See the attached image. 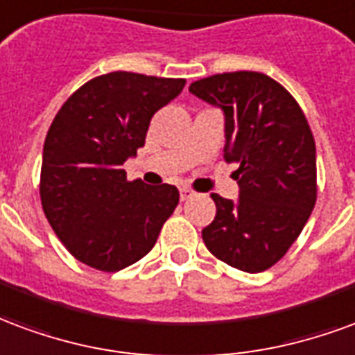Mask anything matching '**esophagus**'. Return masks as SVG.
<instances>
[{
  "label": "esophagus",
  "instance_id": "1",
  "mask_svg": "<svg viewBox=\"0 0 355 355\" xmlns=\"http://www.w3.org/2000/svg\"><path fill=\"white\" fill-rule=\"evenodd\" d=\"M180 196H181V200H189V198H193V196H195V191L183 187V189H180Z\"/></svg>",
  "mask_w": 355,
  "mask_h": 355
}]
</instances>
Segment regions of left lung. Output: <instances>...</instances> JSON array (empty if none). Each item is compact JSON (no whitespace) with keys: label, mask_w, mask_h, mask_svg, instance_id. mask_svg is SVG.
Returning <instances> with one entry per match:
<instances>
[{"label":"left lung","mask_w":355,"mask_h":355,"mask_svg":"<svg viewBox=\"0 0 355 355\" xmlns=\"http://www.w3.org/2000/svg\"><path fill=\"white\" fill-rule=\"evenodd\" d=\"M189 90L225 113V159L238 162V202L211 195L216 217L202 231L209 252L244 272L276 265L314 209L315 144L301 105L259 71H229Z\"/></svg>","instance_id":"left-lung-1"}]
</instances>
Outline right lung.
<instances>
[{
  "label": "right lung",
  "mask_w": 355,
  "mask_h": 355,
  "mask_svg": "<svg viewBox=\"0 0 355 355\" xmlns=\"http://www.w3.org/2000/svg\"><path fill=\"white\" fill-rule=\"evenodd\" d=\"M183 87L185 79L111 71L79 87L56 113L40 196L46 221L77 261L117 272L153 250L180 191L128 181L123 164L144 147L153 115Z\"/></svg>",
  "instance_id": "obj_1"
}]
</instances>
